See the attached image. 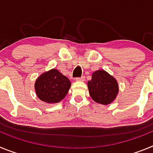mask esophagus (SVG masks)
<instances>
[{
    "mask_svg": "<svg viewBox=\"0 0 153 153\" xmlns=\"http://www.w3.org/2000/svg\"><path fill=\"white\" fill-rule=\"evenodd\" d=\"M76 81H84L85 78L84 76H81V77H77V78H76Z\"/></svg>",
    "mask_w": 153,
    "mask_h": 153,
    "instance_id": "1",
    "label": "esophagus"
}]
</instances>
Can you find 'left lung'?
I'll return each mask as SVG.
<instances>
[{
	"mask_svg": "<svg viewBox=\"0 0 153 153\" xmlns=\"http://www.w3.org/2000/svg\"><path fill=\"white\" fill-rule=\"evenodd\" d=\"M89 93L96 102L102 105L110 104L116 100L119 93L118 82L104 70H99L92 74L87 83Z\"/></svg>",
	"mask_w": 153,
	"mask_h": 153,
	"instance_id": "obj_1",
	"label": "left lung"
}]
</instances>
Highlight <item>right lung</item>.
Wrapping results in <instances>:
<instances>
[{"label":"right lung","instance_id":"add662e5","mask_svg":"<svg viewBox=\"0 0 153 153\" xmlns=\"http://www.w3.org/2000/svg\"><path fill=\"white\" fill-rule=\"evenodd\" d=\"M70 86V79L55 68L39 76L34 83L36 97L49 104L60 102L67 96Z\"/></svg>","mask_w":153,"mask_h":153}]
</instances>
